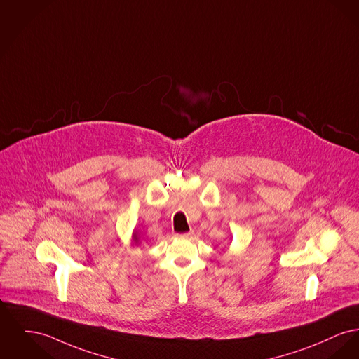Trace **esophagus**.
Listing matches in <instances>:
<instances>
[{"instance_id":"esophagus-1","label":"esophagus","mask_w":359,"mask_h":359,"mask_svg":"<svg viewBox=\"0 0 359 359\" xmlns=\"http://www.w3.org/2000/svg\"><path fill=\"white\" fill-rule=\"evenodd\" d=\"M195 233L194 231H190V232L183 233V234H177L179 237H182V238H192V236H194Z\"/></svg>"}]
</instances>
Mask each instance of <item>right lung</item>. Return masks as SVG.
Listing matches in <instances>:
<instances>
[{
    "mask_svg": "<svg viewBox=\"0 0 359 359\" xmlns=\"http://www.w3.org/2000/svg\"><path fill=\"white\" fill-rule=\"evenodd\" d=\"M134 240H135V241H137V240H138V238H137V236H135V234H134Z\"/></svg>",
    "mask_w": 359,
    "mask_h": 359,
    "instance_id": "add662e5",
    "label": "right lung"
}]
</instances>
